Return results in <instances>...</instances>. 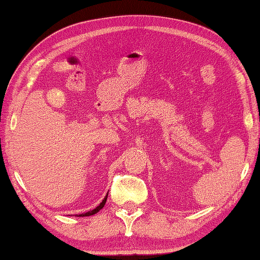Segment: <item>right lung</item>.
Wrapping results in <instances>:
<instances>
[{
  "label": "right lung",
  "mask_w": 260,
  "mask_h": 260,
  "mask_svg": "<svg viewBox=\"0 0 260 260\" xmlns=\"http://www.w3.org/2000/svg\"><path fill=\"white\" fill-rule=\"evenodd\" d=\"M108 193H109V191H108ZM108 193H107V195L105 197V199L102 200V202L100 203V205L96 207V208L93 209V210H89L88 213H85V214H79V215H77V216H79V217H83V216H91V215L96 214L98 211H100V210H101V209L103 208V207H105V205H106V201H107V198H108Z\"/></svg>",
  "instance_id": "add662e5"
}]
</instances>
